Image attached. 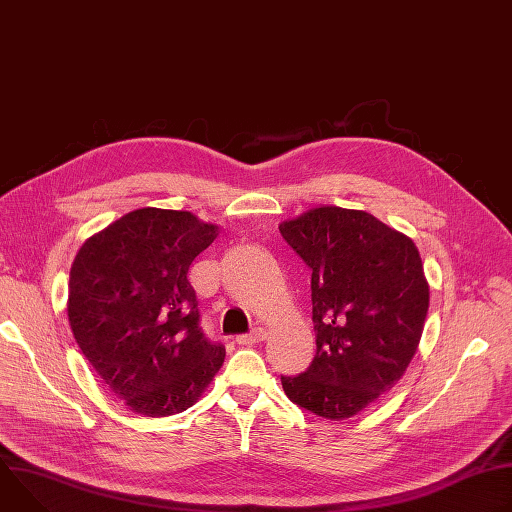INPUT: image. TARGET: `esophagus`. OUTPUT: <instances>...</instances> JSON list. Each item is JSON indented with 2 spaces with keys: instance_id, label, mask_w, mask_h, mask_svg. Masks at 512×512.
Returning <instances> with one entry per match:
<instances>
[{
  "instance_id": "obj_1",
  "label": "esophagus",
  "mask_w": 512,
  "mask_h": 512,
  "mask_svg": "<svg viewBox=\"0 0 512 512\" xmlns=\"http://www.w3.org/2000/svg\"><path fill=\"white\" fill-rule=\"evenodd\" d=\"M261 340H265V330H263V328H255V330L249 332V334L237 336V344H239V346H249V344L261 342Z\"/></svg>"
}]
</instances>
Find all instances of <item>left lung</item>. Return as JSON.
Here are the masks:
<instances>
[{
	"label": "left lung",
	"instance_id": "8db88e82",
	"mask_svg": "<svg viewBox=\"0 0 512 512\" xmlns=\"http://www.w3.org/2000/svg\"><path fill=\"white\" fill-rule=\"evenodd\" d=\"M312 269L316 356L281 377L289 401L326 419L369 407L403 377L421 340L429 285L417 247L364 210L320 206L279 225Z\"/></svg>",
	"mask_w": 512,
	"mask_h": 512
}]
</instances>
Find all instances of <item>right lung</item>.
Masks as SVG:
<instances>
[{
  "instance_id": "add662e5",
  "label": "right lung",
  "mask_w": 512,
  "mask_h": 512,
  "mask_svg": "<svg viewBox=\"0 0 512 512\" xmlns=\"http://www.w3.org/2000/svg\"><path fill=\"white\" fill-rule=\"evenodd\" d=\"M216 227L186 210L137 208L93 235L70 267L68 322L105 385L133 411L192 407L223 367L200 328L192 261Z\"/></svg>"
}]
</instances>
